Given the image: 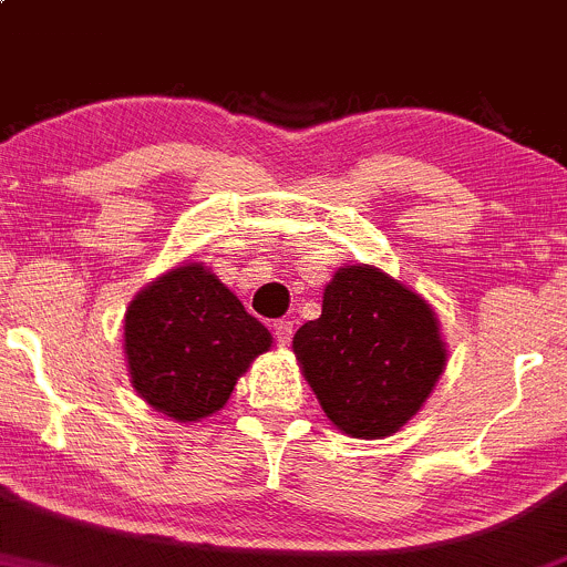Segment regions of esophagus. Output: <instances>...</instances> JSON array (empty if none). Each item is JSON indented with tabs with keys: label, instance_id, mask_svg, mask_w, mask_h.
Returning <instances> with one entry per match:
<instances>
[{
	"label": "esophagus",
	"instance_id": "obj_1",
	"mask_svg": "<svg viewBox=\"0 0 567 567\" xmlns=\"http://www.w3.org/2000/svg\"><path fill=\"white\" fill-rule=\"evenodd\" d=\"M272 334H276L278 346H289L291 334H295V327H291V321L281 319V321H276V324H272Z\"/></svg>",
	"mask_w": 567,
	"mask_h": 567
}]
</instances>
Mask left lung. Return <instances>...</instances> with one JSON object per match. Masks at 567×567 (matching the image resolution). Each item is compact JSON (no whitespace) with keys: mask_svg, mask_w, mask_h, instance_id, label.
Masks as SVG:
<instances>
[{"mask_svg":"<svg viewBox=\"0 0 567 567\" xmlns=\"http://www.w3.org/2000/svg\"><path fill=\"white\" fill-rule=\"evenodd\" d=\"M291 349L327 419L364 441L416 416L446 368L435 310L373 265L334 272L321 316L297 330Z\"/></svg>","mask_w":567,"mask_h":567,"instance_id":"8db88e82","label":"left lung"}]
</instances>
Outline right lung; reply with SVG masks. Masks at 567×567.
I'll return each instance as SVG.
<instances>
[{"label":"right lung","mask_w":567,"mask_h":567,"mask_svg":"<svg viewBox=\"0 0 567 567\" xmlns=\"http://www.w3.org/2000/svg\"><path fill=\"white\" fill-rule=\"evenodd\" d=\"M272 334L199 261L175 267L130 302L124 354L132 386L175 422L221 411Z\"/></svg>","instance_id":"add662e5"}]
</instances>
